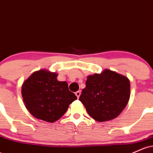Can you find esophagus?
<instances>
[{"mask_svg":"<svg viewBox=\"0 0 153 153\" xmlns=\"http://www.w3.org/2000/svg\"><path fill=\"white\" fill-rule=\"evenodd\" d=\"M75 95H76V96L78 97V99H79V97H80V91H78L75 92Z\"/></svg>","mask_w":153,"mask_h":153,"instance_id":"obj_1","label":"esophagus"}]
</instances>
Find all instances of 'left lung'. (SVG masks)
I'll return each mask as SVG.
<instances>
[{
	"instance_id": "8db88e82",
	"label": "left lung",
	"mask_w": 153,
	"mask_h": 153,
	"mask_svg": "<svg viewBox=\"0 0 153 153\" xmlns=\"http://www.w3.org/2000/svg\"><path fill=\"white\" fill-rule=\"evenodd\" d=\"M130 96V82L110 70L88 75L79 100L88 114L98 122L111 120L122 113Z\"/></svg>"
}]
</instances>
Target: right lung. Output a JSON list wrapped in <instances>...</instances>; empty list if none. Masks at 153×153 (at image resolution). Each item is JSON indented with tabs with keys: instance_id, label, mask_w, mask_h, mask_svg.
<instances>
[{
	"instance_id": "1",
	"label": "right lung",
	"mask_w": 153,
	"mask_h": 153,
	"mask_svg": "<svg viewBox=\"0 0 153 153\" xmlns=\"http://www.w3.org/2000/svg\"><path fill=\"white\" fill-rule=\"evenodd\" d=\"M57 74L47 70L34 72L22 85L26 108L35 118L54 122L64 115L77 96L68 89V82L59 81Z\"/></svg>"
}]
</instances>
